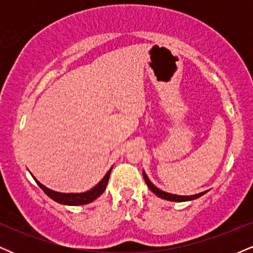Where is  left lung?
<instances>
[{"mask_svg":"<svg viewBox=\"0 0 253 253\" xmlns=\"http://www.w3.org/2000/svg\"><path fill=\"white\" fill-rule=\"evenodd\" d=\"M143 176H144V179L145 182H146L147 187L150 188V190L152 191L153 194H156L157 196L161 197V199H164V200H168V201H173V202H185V201H191V200H195V199H199V197H201L202 195H205L206 193H207L208 190L206 191H202V193H199V194H195V195H175V194H170V193H167V191H163L161 190L159 188H157L155 184H153L152 182L150 181L149 177H147L146 173H145V171L143 170Z\"/></svg>","mask_w":253,"mask_h":253,"instance_id":"1","label":"left lung"}]
</instances>
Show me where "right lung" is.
Returning a JSON list of instances; mask_svg holds the SVG:
<instances>
[{"label": "right lung", "instance_id": "right-lung-1", "mask_svg": "<svg viewBox=\"0 0 253 253\" xmlns=\"http://www.w3.org/2000/svg\"><path fill=\"white\" fill-rule=\"evenodd\" d=\"M113 167L108 170V172L104 175V177L97 183L95 187H92L90 190L84 191V193H59V191H54L50 189V188L45 187L42 184L38 179L32 175L34 179H36L37 184L43 190V193L46 194L48 197H51L53 201H56L60 205H66V206H81V205H88V203L92 202L94 200H96L98 196H101L103 194V191L106 190L107 183L109 181L110 172H112Z\"/></svg>", "mask_w": 253, "mask_h": 253}]
</instances>
